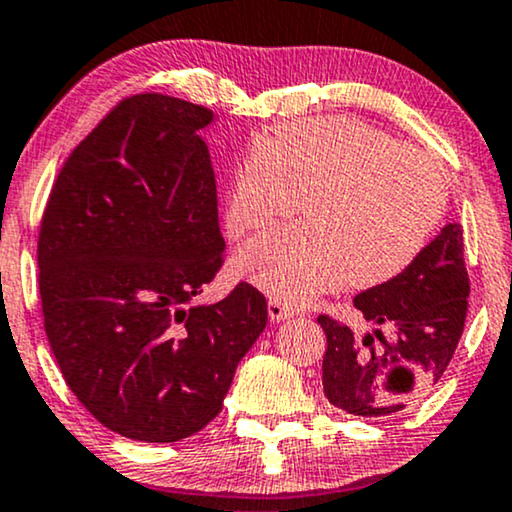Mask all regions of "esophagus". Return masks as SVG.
I'll return each mask as SVG.
<instances>
[{"mask_svg": "<svg viewBox=\"0 0 512 512\" xmlns=\"http://www.w3.org/2000/svg\"><path fill=\"white\" fill-rule=\"evenodd\" d=\"M267 310H269V317H272V322H283V319H291L295 315L293 307L286 305L279 298H269Z\"/></svg>", "mask_w": 512, "mask_h": 512, "instance_id": "1", "label": "esophagus"}]
</instances>
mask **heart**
<instances>
[{"instance_id": "b5f03b06", "label": "heart", "mask_w": 512, "mask_h": 512, "mask_svg": "<svg viewBox=\"0 0 512 512\" xmlns=\"http://www.w3.org/2000/svg\"><path fill=\"white\" fill-rule=\"evenodd\" d=\"M303 195L307 219L240 252L243 272L286 303H307L348 279L360 288L396 279L448 209L446 176L432 157L350 116L286 123L267 147L245 152L229 176V231L264 229L300 209Z\"/></svg>"}]
</instances>
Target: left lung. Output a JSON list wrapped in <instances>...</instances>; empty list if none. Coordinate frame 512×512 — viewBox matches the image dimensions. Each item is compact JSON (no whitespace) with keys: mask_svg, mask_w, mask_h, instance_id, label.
<instances>
[{"mask_svg":"<svg viewBox=\"0 0 512 512\" xmlns=\"http://www.w3.org/2000/svg\"><path fill=\"white\" fill-rule=\"evenodd\" d=\"M470 279L463 229L446 224L396 279L355 295L374 326L357 341L350 326L319 315L326 334L324 396L360 417H391L422 400L446 372L467 317Z\"/></svg>","mask_w":512,"mask_h":512,"instance_id":"obj_1","label":"left lung"}]
</instances>
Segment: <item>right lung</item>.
I'll return each mask as SVG.
<instances>
[{
  "label": "right lung",
  "instance_id": "obj_1",
  "mask_svg": "<svg viewBox=\"0 0 512 512\" xmlns=\"http://www.w3.org/2000/svg\"><path fill=\"white\" fill-rule=\"evenodd\" d=\"M212 109L143 92L121 100L61 166L38 238L49 346L83 408L133 441L171 443L221 412L267 326L240 281L193 305L224 264Z\"/></svg>",
  "mask_w": 512,
  "mask_h": 512
}]
</instances>
